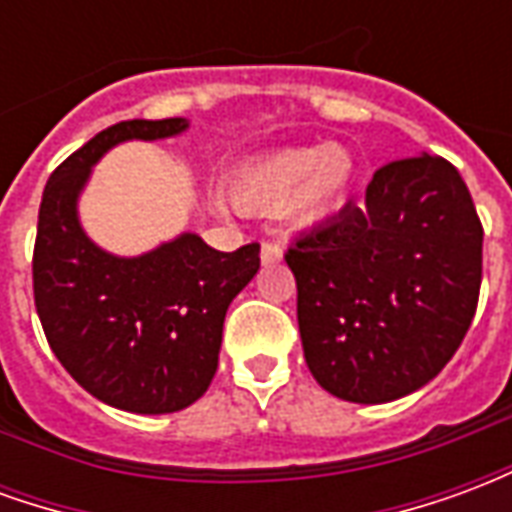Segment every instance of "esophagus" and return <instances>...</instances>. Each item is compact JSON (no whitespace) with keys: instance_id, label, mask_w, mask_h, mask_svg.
<instances>
[{"instance_id":"1","label":"esophagus","mask_w":512,"mask_h":512,"mask_svg":"<svg viewBox=\"0 0 512 512\" xmlns=\"http://www.w3.org/2000/svg\"><path fill=\"white\" fill-rule=\"evenodd\" d=\"M260 260H263V266H277L279 260H282V246L263 244L260 246Z\"/></svg>"}]
</instances>
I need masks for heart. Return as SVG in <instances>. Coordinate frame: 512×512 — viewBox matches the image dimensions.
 <instances>
[{
    "label": "heart",
    "instance_id": "1",
    "mask_svg": "<svg viewBox=\"0 0 512 512\" xmlns=\"http://www.w3.org/2000/svg\"><path fill=\"white\" fill-rule=\"evenodd\" d=\"M354 156L343 145L279 150L233 180V200L249 211L290 213L299 224H321L340 211L354 180Z\"/></svg>",
    "mask_w": 512,
    "mask_h": 512
}]
</instances>
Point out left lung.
<instances>
[{
	"label": "left lung",
	"mask_w": 512,
	"mask_h": 512,
	"mask_svg": "<svg viewBox=\"0 0 512 512\" xmlns=\"http://www.w3.org/2000/svg\"><path fill=\"white\" fill-rule=\"evenodd\" d=\"M299 332L315 381L348 403H389L439 376L472 326L483 224L461 172L411 156L373 175L365 205L290 246Z\"/></svg>",
	"instance_id": "left-lung-1"
}]
</instances>
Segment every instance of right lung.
I'll list each match as a JSON object with an SVG mask.
<instances>
[{
	"instance_id": "obj_1",
	"label": "right lung",
	"mask_w": 512,
	"mask_h": 512,
	"mask_svg": "<svg viewBox=\"0 0 512 512\" xmlns=\"http://www.w3.org/2000/svg\"><path fill=\"white\" fill-rule=\"evenodd\" d=\"M186 128L183 117L106 128L51 172L40 200L32 282L46 340L76 384L131 414H172L205 395L227 307L260 268L257 244L219 252L180 233L120 257L84 233L79 197L106 150Z\"/></svg>"
}]
</instances>
